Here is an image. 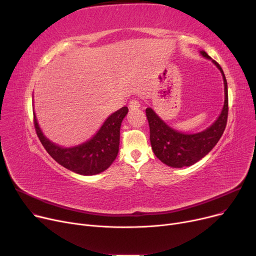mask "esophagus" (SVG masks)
Returning <instances> with one entry per match:
<instances>
[{
  "mask_svg": "<svg viewBox=\"0 0 256 256\" xmlns=\"http://www.w3.org/2000/svg\"><path fill=\"white\" fill-rule=\"evenodd\" d=\"M128 106H130V110H137L140 108V102L137 100H132L128 102Z\"/></svg>",
  "mask_w": 256,
  "mask_h": 256,
  "instance_id": "esophagus-1",
  "label": "esophagus"
}]
</instances>
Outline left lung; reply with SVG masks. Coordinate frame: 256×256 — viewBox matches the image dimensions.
I'll return each instance as SVG.
<instances>
[{"label":"left lung","instance_id":"8db88e82","mask_svg":"<svg viewBox=\"0 0 256 256\" xmlns=\"http://www.w3.org/2000/svg\"><path fill=\"white\" fill-rule=\"evenodd\" d=\"M200 52L204 58L210 59L204 50ZM212 61L223 76L225 100L221 114L208 128L197 134H184L167 126L152 108L145 110L150 124L152 148L156 156L167 166L182 168L197 163L214 148L223 135L228 117L227 80L221 66L214 60Z\"/></svg>","mask_w":256,"mask_h":256}]
</instances>
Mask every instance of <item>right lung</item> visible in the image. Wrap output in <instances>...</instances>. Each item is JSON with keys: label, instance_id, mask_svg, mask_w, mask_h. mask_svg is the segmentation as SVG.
<instances>
[{"label": "right lung", "instance_id": "add662e5", "mask_svg": "<svg viewBox=\"0 0 256 256\" xmlns=\"http://www.w3.org/2000/svg\"><path fill=\"white\" fill-rule=\"evenodd\" d=\"M128 112V106H122L106 118L89 141L70 148L60 147L44 137L35 113L34 126L40 142L57 163L80 176H96L106 170L115 160L119 150L121 122Z\"/></svg>", "mask_w": 256, "mask_h": 256}]
</instances>
